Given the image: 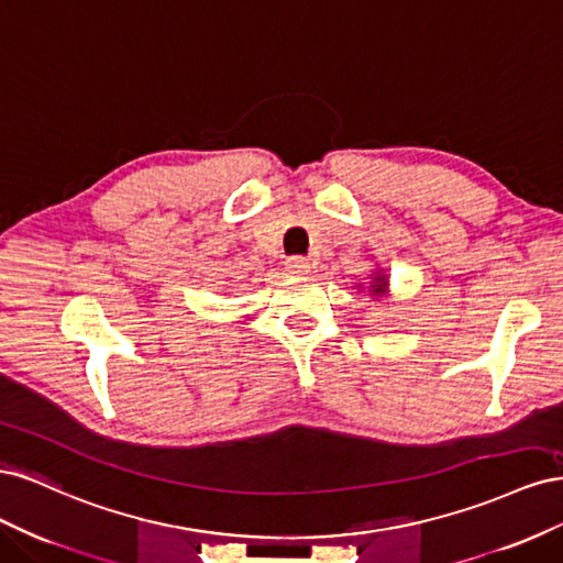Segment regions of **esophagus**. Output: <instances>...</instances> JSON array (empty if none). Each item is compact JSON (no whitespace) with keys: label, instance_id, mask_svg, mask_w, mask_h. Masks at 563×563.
Listing matches in <instances>:
<instances>
[{"label":"esophagus","instance_id":"34e87169","mask_svg":"<svg viewBox=\"0 0 563 563\" xmlns=\"http://www.w3.org/2000/svg\"><path fill=\"white\" fill-rule=\"evenodd\" d=\"M286 267L294 272V275H305V272H310V261L302 258V255H291V258L286 261Z\"/></svg>","mask_w":563,"mask_h":563}]
</instances>
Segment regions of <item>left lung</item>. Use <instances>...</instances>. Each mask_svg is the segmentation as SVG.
Segmentation results:
<instances>
[{"mask_svg":"<svg viewBox=\"0 0 563 563\" xmlns=\"http://www.w3.org/2000/svg\"><path fill=\"white\" fill-rule=\"evenodd\" d=\"M385 286H387L385 277H376V282H373V286H371V291L376 294V296H380V294H385Z\"/></svg>","mask_w":563,"mask_h":563,"instance_id":"obj_1","label":"left lung"}]
</instances>
